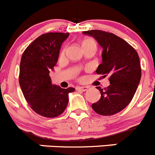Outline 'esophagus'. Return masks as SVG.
Instances as JSON below:
<instances>
[{
	"label": "esophagus",
	"instance_id": "esophagus-1",
	"mask_svg": "<svg viewBox=\"0 0 155 155\" xmlns=\"http://www.w3.org/2000/svg\"><path fill=\"white\" fill-rule=\"evenodd\" d=\"M88 89H89L88 87H78V90H81V91H83V92L87 91Z\"/></svg>",
	"mask_w": 155,
	"mask_h": 155
}]
</instances>
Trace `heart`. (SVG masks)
I'll return each mask as SVG.
<instances>
[{
    "label": "heart",
    "instance_id": "b5f03b06",
    "mask_svg": "<svg viewBox=\"0 0 155 155\" xmlns=\"http://www.w3.org/2000/svg\"><path fill=\"white\" fill-rule=\"evenodd\" d=\"M90 46H94L96 47V42L92 38H86L82 41V47H90ZM64 51H62V54H63Z\"/></svg>",
    "mask_w": 155,
    "mask_h": 155
}]
</instances>
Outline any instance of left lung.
I'll return each mask as SVG.
<instances>
[{
	"instance_id": "8db88e82",
	"label": "left lung",
	"mask_w": 155,
	"mask_h": 155,
	"mask_svg": "<svg viewBox=\"0 0 155 155\" xmlns=\"http://www.w3.org/2000/svg\"><path fill=\"white\" fill-rule=\"evenodd\" d=\"M102 47V62L96 72L109 76L110 85L105 90L97 87L101 98L92 105L97 114L110 116L126 108L133 99L140 82L139 55L127 42L117 35L100 30L86 31Z\"/></svg>"
}]
</instances>
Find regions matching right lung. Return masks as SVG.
<instances>
[{"label": "right lung", "instance_id": "right-lung-1", "mask_svg": "<svg viewBox=\"0 0 155 155\" xmlns=\"http://www.w3.org/2000/svg\"><path fill=\"white\" fill-rule=\"evenodd\" d=\"M69 33L50 32L35 40L24 51L20 62L19 85L34 111L43 117H56L68 103L74 88H61L52 84L50 74L58 62L62 43Z\"/></svg>", "mask_w": 155, "mask_h": 155}]
</instances>
